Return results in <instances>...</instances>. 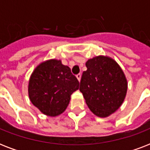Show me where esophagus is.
Instances as JSON below:
<instances>
[{
    "label": "esophagus",
    "mask_w": 150,
    "mask_h": 150,
    "mask_svg": "<svg viewBox=\"0 0 150 150\" xmlns=\"http://www.w3.org/2000/svg\"><path fill=\"white\" fill-rule=\"evenodd\" d=\"M81 77H82V75H81L80 73L76 75V78H77V79L79 80V82H80V80H81Z\"/></svg>",
    "instance_id": "34e87169"
}]
</instances>
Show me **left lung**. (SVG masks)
Segmentation results:
<instances>
[{
  "label": "left lung",
  "instance_id": "8db88e82",
  "mask_svg": "<svg viewBox=\"0 0 150 150\" xmlns=\"http://www.w3.org/2000/svg\"><path fill=\"white\" fill-rule=\"evenodd\" d=\"M79 90L89 110L99 117H107L123 103L128 90L126 76L115 60L99 55L86 63Z\"/></svg>",
  "mask_w": 150,
  "mask_h": 150
}]
</instances>
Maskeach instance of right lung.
<instances>
[{
  "label": "right lung",
  "instance_id": "add662e5",
  "mask_svg": "<svg viewBox=\"0 0 150 150\" xmlns=\"http://www.w3.org/2000/svg\"><path fill=\"white\" fill-rule=\"evenodd\" d=\"M79 82L61 60L50 59L36 66L30 75L28 93L32 103L49 117L61 114Z\"/></svg>",
  "mask_w": 150,
  "mask_h": 150
}]
</instances>
